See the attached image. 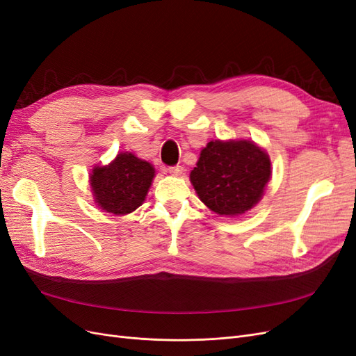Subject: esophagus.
Here are the masks:
<instances>
[{
  "label": "esophagus",
  "instance_id": "obj_1",
  "mask_svg": "<svg viewBox=\"0 0 356 356\" xmlns=\"http://www.w3.org/2000/svg\"><path fill=\"white\" fill-rule=\"evenodd\" d=\"M168 172L170 175H175V177H178V175H181L182 174V166H179V165H177V166H170V168H168Z\"/></svg>",
  "mask_w": 356,
  "mask_h": 356
}]
</instances>
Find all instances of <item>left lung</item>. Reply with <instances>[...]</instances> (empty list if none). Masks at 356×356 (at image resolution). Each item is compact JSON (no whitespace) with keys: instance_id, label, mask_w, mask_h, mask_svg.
Returning a JSON list of instances; mask_svg holds the SVG:
<instances>
[{"instance_id":"obj_1","label":"left lung","mask_w":356,"mask_h":356,"mask_svg":"<svg viewBox=\"0 0 356 356\" xmlns=\"http://www.w3.org/2000/svg\"><path fill=\"white\" fill-rule=\"evenodd\" d=\"M270 159L251 141H211L190 181L199 199L220 215H241L261 199L272 175Z\"/></svg>"}]
</instances>
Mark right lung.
<instances>
[{"label":"right lung","instance_id":"1","mask_svg":"<svg viewBox=\"0 0 356 356\" xmlns=\"http://www.w3.org/2000/svg\"><path fill=\"white\" fill-rule=\"evenodd\" d=\"M156 175L154 168L132 153H120L106 166H96L90 186L98 207L114 215H126L141 207Z\"/></svg>","mask_w":356,"mask_h":356}]
</instances>
